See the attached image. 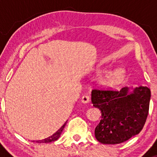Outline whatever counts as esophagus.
Instances as JSON below:
<instances>
[{"instance_id": "obj_1", "label": "esophagus", "mask_w": 157, "mask_h": 157, "mask_svg": "<svg viewBox=\"0 0 157 157\" xmlns=\"http://www.w3.org/2000/svg\"><path fill=\"white\" fill-rule=\"evenodd\" d=\"M90 100V97L89 95H83L82 97H81V102H83V103H87L89 102Z\"/></svg>"}]
</instances>
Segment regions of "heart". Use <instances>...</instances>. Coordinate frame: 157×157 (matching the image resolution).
Here are the masks:
<instances>
[{"mask_svg":"<svg viewBox=\"0 0 157 157\" xmlns=\"http://www.w3.org/2000/svg\"><path fill=\"white\" fill-rule=\"evenodd\" d=\"M126 69L122 66L109 68L102 74L99 81L105 86H116L122 83L126 77Z\"/></svg>","mask_w":157,"mask_h":157,"instance_id":"heart-1","label":"heart"}]
</instances>
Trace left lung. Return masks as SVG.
Returning <instances> with one entry per match:
<instances>
[{"label":"left lung","mask_w":157,"mask_h":157,"mask_svg":"<svg viewBox=\"0 0 157 157\" xmlns=\"http://www.w3.org/2000/svg\"><path fill=\"white\" fill-rule=\"evenodd\" d=\"M150 100L151 90L147 86L124 87L119 91L93 89L91 102L102 117L95 128L97 140L114 145L138 134L146 121Z\"/></svg>","instance_id":"8db88e82"}]
</instances>
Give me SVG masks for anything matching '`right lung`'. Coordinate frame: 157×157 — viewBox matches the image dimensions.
<instances>
[{"mask_svg":"<svg viewBox=\"0 0 157 157\" xmlns=\"http://www.w3.org/2000/svg\"><path fill=\"white\" fill-rule=\"evenodd\" d=\"M66 123H64V125L59 129L57 132H55L53 135H52L51 136H48V137L44 139V140H37L36 141L37 143H48V142H55L56 140H58V138L60 136V134H62V131L64 129L65 125H66ZM34 142V141H33Z\"/></svg>","mask_w":157,"mask_h":157,"instance_id":"1","label":"right lung"}]
</instances>
